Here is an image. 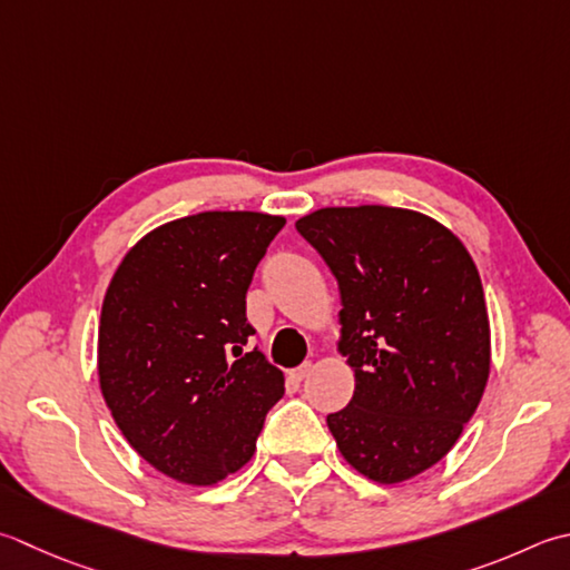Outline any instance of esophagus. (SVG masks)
Here are the masks:
<instances>
[{
	"label": "esophagus",
	"instance_id": "obj_1",
	"mask_svg": "<svg viewBox=\"0 0 570 570\" xmlns=\"http://www.w3.org/2000/svg\"><path fill=\"white\" fill-rule=\"evenodd\" d=\"M311 371H314V363H304V365H298V367H294L292 373V381H296V383H301V381H306V377L311 375Z\"/></svg>",
	"mask_w": 570,
	"mask_h": 570
}]
</instances>
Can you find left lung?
<instances>
[{"label": "left lung", "instance_id": "left-lung-1", "mask_svg": "<svg viewBox=\"0 0 570 570\" xmlns=\"http://www.w3.org/2000/svg\"><path fill=\"white\" fill-rule=\"evenodd\" d=\"M296 229L341 292L338 351L355 390L326 422L343 460L381 484L417 476L454 448L489 381L472 256L440 222L400 207H323Z\"/></svg>", "mask_w": 570, "mask_h": 570}]
</instances>
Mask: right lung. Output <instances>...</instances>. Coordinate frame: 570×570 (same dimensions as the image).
<instances>
[{"instance_id": "right-lung-1", "label": "right lung", "mask_w": 570, "mask_h": 570, "mask_svg": "<svg viewBox=\"0 0 570 570\" xmlns=\"http://www.w3.org/2000/svg\"><path fill=\"white\" fill-rule=\"evenodd\" d=\"M284 225L264 212H199L145 234L110 278L100 393L130 448L177 482L242 470L284 395V373L244 353L247 288Z\"/></svg>"}]
</instances>
